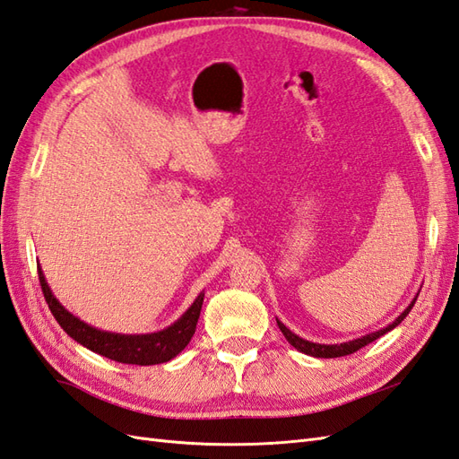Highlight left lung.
Here are the masks:
<instances>
[{
  "label": "left lung",
  "instance_id": "1",
  "mask_svg": "<svg viewBox=\"0 0 459 459\" xmlns=\"http://www.w3.org/2000/svg\"><path fill=\"white\" fill-rule=\"evenodd\" d=\"M419 295V293H417ZM415 301H417V297L415 299L410 303V307L405 308V311L395 318L392 325H388L386 328H382V330H378V332H370V333H367V336H363V338H357V340H351V342H343V343H333V345H326V343H315V342H308V340H303V338H299L297 336V333H293L290 328H286L281 325V322L278 320V326H280V330H281V333L283 336H286V340L293 345V348L297 350V351H301V353H305V355H313V357H325V359H333V357H343V355H351V353H355L357 350H361V348H365V345H368L370 342H375V340H378L380 336H384V333L386 332H390V330H394L395 326L400 325V322L410 315V311L413 308V305H415Z\"/></svg>",
  "mask_w": 459,
  "mask_h": 459
}]
</instances>
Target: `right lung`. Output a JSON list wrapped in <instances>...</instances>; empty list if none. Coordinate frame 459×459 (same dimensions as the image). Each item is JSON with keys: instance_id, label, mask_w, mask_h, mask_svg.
<instances>
[{"instance_id": "add662e5", "label": "right lung", "mask_w": 459, "mask_h": 459, "mask_svg": "<svg viewBox=\"0 0 459 459\" xmlns=\"http://www.w3.org/2000/svg\"><path fill=\"white\" fill-rule=\"evenodd\" d=\"M39 280L49 311H52L54 318L59 322V326L64 328L73 340L84 345L86 350L108 357L111 361L126 365H158L179 355L185 350V345L193 338L204 299V293H199V297H196L195 303L183 313V316L173 322L166 330H160L154 333H133V336H129V333L98 330L91 325H86V322H82L75 315H71L54 297L40 266Z\"/></svg>"}]
</instances>
